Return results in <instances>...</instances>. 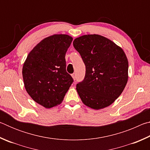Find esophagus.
Masks as SVG:
<instances>
[{
	"instance_id": "34e87169",
	"label": "esophagus",
	"mask_w": 150,
	"mask_h": 150,
	"mask_svg": "<svg viewBox=\"0 0 150 150\" xmlns=\"http://www.w3.org/2000/svg\"><path fill=\"white\" fill-rule=\"evenodd\" d=\"M71 76H72V77L73 78V79H74V80L76 79V74H75V73H73Z\"/></svg>"
}]
</instances>
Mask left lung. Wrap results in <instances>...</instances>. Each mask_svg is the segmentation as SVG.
I'll return each mask as SVG.
<instances>
[{
  "instance_id": "obj_1",
  "label": "left lung",
  "mask_w": 150,
  "mask_h": 150,
  "mask_svg": "<svg viewBox=\"0 0 150 150\" xmlns=\"http://www.w3.org/2000/svg\"><path fill=\"white\" fill-rule=\"evenodd\" d=\"M73 44L85 65L84 79L76 85L82 102L95 110L110 105L128 81V62L124 51L97 34L83 35Z\"/></svg>"
}]
</instances>
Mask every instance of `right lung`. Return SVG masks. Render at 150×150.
<instances>
[{
  "label": "right lung",
  "mask_w": 150,
  "mask_h": 150,
  "mask_svg": "<svg viewBox=\"0 0 150 150\" xmlns=\"http://www.w3.org/2000/svg\"><path fill=\"white\" fill-rule=\"evenodd\" d=\"M72 41L65 34L47 37L35 45L24 63L22 76L27 93L45 108L62 103L73 82L66 71L65 58Z\"/></svg>",
  "instance_id": "right-lung-1"
}]
</instances>
